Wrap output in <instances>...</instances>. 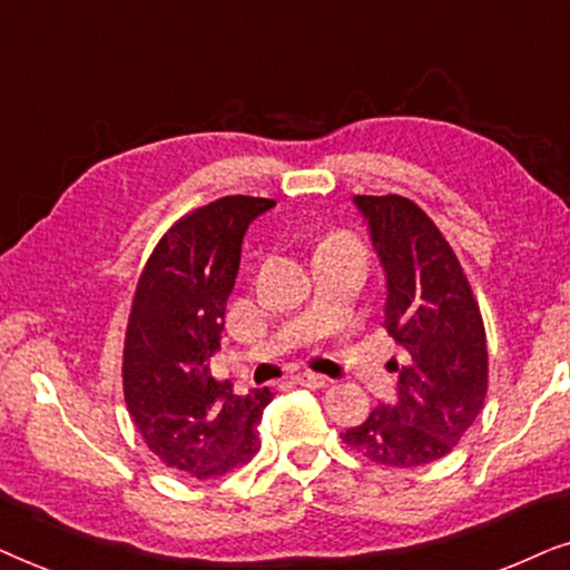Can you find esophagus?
<instances>
[{
	"instance_id": "1",
	"label": "esophagus",
	"mask_w": 570,
	"mask_h": 570,
	"mask_svg": "<svg viewBox=\"0 0 570 570\" xmlns=\"http://www.w3.org/2000/svg\"><path fill=\"white\" fill-rule=\"evenodd\" d=\"M294 381H297L299 385H305V389H325V385H328V377L309 373V370H302V373L294 375Z\"/></svg>"
}]
</instances>
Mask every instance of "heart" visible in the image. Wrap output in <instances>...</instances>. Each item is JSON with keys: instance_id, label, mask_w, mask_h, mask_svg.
Returning a JSON list of instances; mask_svg holds the SVG:
<instances>
[{"instance_id": "heart-1", "label": "heart", "mask_w": 570, "mask_h": 570, "mask_svg": "<svg viewBox=\"0 0 570 570\" xmlns=\"http://www.w3.org/2000/svg\"><path fill=\"white\" fill-rule=\"evenodd\" d=\"M336 239H348V237H333V239H328V242H336Z\"/></svg>"}]
</instances>
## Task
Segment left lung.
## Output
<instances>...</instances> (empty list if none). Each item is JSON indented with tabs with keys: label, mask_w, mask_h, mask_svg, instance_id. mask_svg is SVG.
<instances>
[{
	"label": "left lung",
	"mask_w": 570,
	"mask_h": 570,
	"mask_svg": "<svg viewBox=\"0 0 570 570\" xmlns=\"http://www.w3.org/2000/svg\"><path fill=\"white\" fill-rule=\"evenodd\" d=\"M385 271V331L401 346L396 404L341 440L375 464L412 469L449 456L488 396V338L472 286L432 218L401 195H356Z\"/></svg>",
	"instance_id": "left-lung-1"
}]
</instances>
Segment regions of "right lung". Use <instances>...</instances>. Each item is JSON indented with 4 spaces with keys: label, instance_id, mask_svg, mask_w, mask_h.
Segmentation results:
<instances>
[{
    "label": "right lung",
    "instance_id": "obj_1",
    "mask_svg": "<svg viewBox=\"0 0 570 570\" xmlns=\"http://www.w3.org/2000/svg\"><path fill=\"white\" fill-rule=\"evenodd\" d=\"M268 197L229 195L181 216L158 239L135 286L121 354L125 404L146 445L174 472L208 480L261 449L268 389L237 396L210 375L242 239Z\"/></svg>",
    "mask_w": 570,
    "mask_h": 570
}]
</instances>
